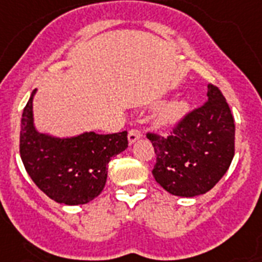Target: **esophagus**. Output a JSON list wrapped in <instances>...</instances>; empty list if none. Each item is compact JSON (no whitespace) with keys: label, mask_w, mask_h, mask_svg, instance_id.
<instances>
[{"label":"esophagus","mask_w":262,"mask_h":262,"mask_svg":"<svg viewBox=\"0 0 262 262\" xmlns=\"http://www.w3.org/2000/svg\"><path fill=\"white\" fill-rule=\"evenodd\" d=\"M140 138H142V133H140V129L131 128L128 131V142H129V144L135 143L136 140L140 139Z\"/></svg>","instance_id":"obj_1"}]
</instances>
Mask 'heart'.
Masks as SVG:
<instances>
[{"label": "heart", "mask_w": 262, "mask_h": 262, "mask_svg": "<svg viewBox=\"0 0 262 262\" xmlns=\"http://www.w3.org/2000/svg\"><path fill=\"white\" fill-rule=\"evenodd\" d=\"M187 110V103L182 100H175L166 104L162 108L159 114H158V119L162 124H171L178 120L181 116L183 115Z\"/></svg>", "instance_id": "heart-1"}]
</instances>
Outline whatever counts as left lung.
Here are the masks:
<instances>
[{"label":"left lung","mask_w":262,"mask_h":262,"mask_svg":"<svg viewBox=\"0 0 262 262\" xmlns=\"http://www.w3.org/2000/svg\"><path fill=\"white\" fill-rule=\"evenodd\" d=\"M234 119L218 87L207 85V100L187 112L168 136L147 133L154 146L155 181L172 195L207 193L228 171L234 157Z\"/></svg>","instance_id":"left-lung-1"}]
</instances>
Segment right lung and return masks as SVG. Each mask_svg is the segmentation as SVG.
Segmentation results:
<instances>
[{"instance_id":"1","label":"right lung","mask_w":262,"mask_h":262,"mask_svg":"<svg viewBox=\"0 0 262 262\" xmlns=\"http://www.w3.org/2000/svg\"><path fill=\"white\" fill-rule=\"evenodd\" d=\"M24 108L19 155L38 189L64 205H84L103 191L108 162L128 147L127 131L100 135L84 133L60 139L40 134L33 126L32 101Z\"/></svg>"}]
</instances>
